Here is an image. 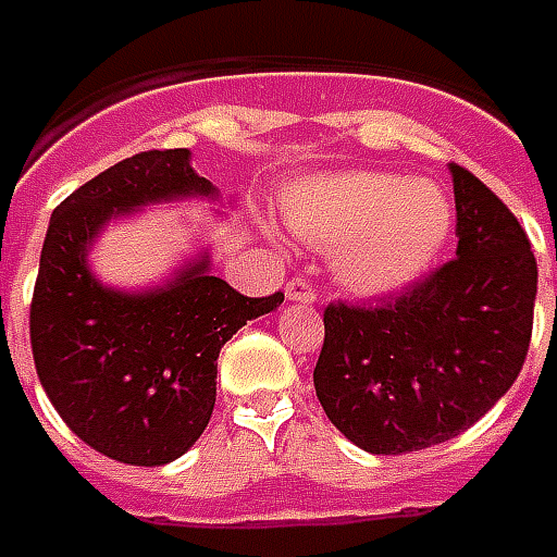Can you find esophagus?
Listing matches in <instances>:
<instances>
[{"mask_svg": "<svg viewBox=\"0 0 557 557\" xmlns=\"http://www.w3.org/2000/svg\"><path fill=\"white\" fill-rule=\"evenodd\" d=\"M285 297L290 299V302H306V306H309V302H314L318 294H314V287H311L306 278H297V282H290V285L285 287Z\"/></svg>", "mask_w": 557, "mask_h": 557, "instance_id": "esophagus-1", "label": "esophagus"}]
</instances>
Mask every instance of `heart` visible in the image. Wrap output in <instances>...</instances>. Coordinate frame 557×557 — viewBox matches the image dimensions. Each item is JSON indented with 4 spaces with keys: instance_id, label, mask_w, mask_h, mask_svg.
<instances>
[{
    "instance_id": "b5f03b06",
    "label": "heart",
    "mask_w": 557,
    "mask_h": 557,
    "mask_svg": "<svg viewBox=\"0 0 557 557\" xmlns=\"http://www.w3.org/2000/svg\"><path fill=\"white\" fill-rule=\"evenodd\" d=\"M290 231L333 248V275L357 297H381L429 270L453 231L441 185L386 171L314 173L282 197Z\"/></svg>"
}]
</instances>
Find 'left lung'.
<instances>
[{
	"instance_id": "8db88e82",
	"label": "left lung",
	"mask_w": 557,
	"mask_h": 557,
	"mask_svg": "<svg viewBox=\"0 0 557 557\" xmlns=\"http://www.w3.org/2000/svg\"><path fill=\"white\" fill-rule=\"evenodd\" d=\"M456 258L377 306L323 311L314 389L330 423L374 456L435 447L486 417L522 372L537 260L495 191L449 164Z\"/></svg>"
}]
</instances>
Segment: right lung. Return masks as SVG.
<instances>
[{
  "label": "right lung",
  "mask_w": 557,
  "mask_h": 557,
  "mask_svg": "<svg viewBox=\"0 0 557 557\" xmlns=\"http://www.w3.org/2000/svg\"><path fill=\"white\" fill-rule=\"evenodd\" d=\"M219 197L188 149H152L98 173L50 215L29 311L35 369L71 432L108 459L159 468L195 447L215 408L219 350L285 302V294L243 297L212 275L209 248L137 290L92 272L108 224Z\"/></svg>",
  "instance_id": "obj_1"
}]
</instances>
